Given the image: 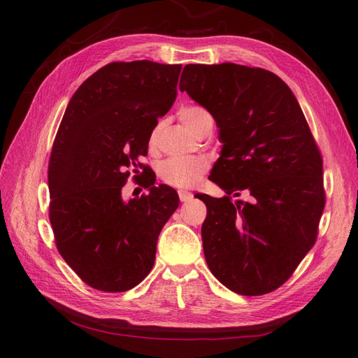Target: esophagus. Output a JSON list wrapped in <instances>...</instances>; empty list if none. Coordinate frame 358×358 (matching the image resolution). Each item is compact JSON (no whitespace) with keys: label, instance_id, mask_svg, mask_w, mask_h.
Segmentation results:
<instances>
[{"label":"esophagus","instance_id":"esophagus-1","mask_svg":"<svg viewBox=\"0 0 358 358\" xmlns=\"http://www.w3.org/2000/svg\"><path fill=\"white\" fill-rule=\"evenodd\" d=\"M178 196H180V201H183V203L192 200V194L191 192H186V191H180Z\"/></svg>","mask_w":358,"mask_h":358}]
</instances>
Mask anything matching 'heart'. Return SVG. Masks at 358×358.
I'll return each mask as SVG.
<instances>
[{"instance_id":"obj_1","label":"heart","mask_w":358,"mask_h":358,"mask_svg":"<svg viewBox=\"0 0 358 358\" xmlns=\"http://www.w3.org/2000/svg\"><path fill=\"white\" fill-rule=\"evenodd\" d=\"M180 120L192 134L204 136L210 134L214 129V118L204 108L200 106H186L178 112ZM158 127L152 131L149 136V148L155 149L158 144ZM209 163L206 158L194 157V158H169L159 164L158 175L166 185L178 189L194 187L208 172Z\"/></svg>"}]
</instances>
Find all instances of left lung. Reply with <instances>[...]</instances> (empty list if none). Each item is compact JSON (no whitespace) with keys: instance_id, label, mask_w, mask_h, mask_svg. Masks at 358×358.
Wrapping results in <instances>:
<instances>
[{"instance_id":"1","label":"left lung","mask_w":358,"mask_h":358,"mask_svg":"<svg viewBox=\"0 0 358 358\" xmlns=\"http://www.w3.org/2000/svg\"><path fill=\"white\" fill-rule=\"evenodd\" d=\"M180 90L208 109L222 155L209 180L223 199L196 194L208 215L204 258L241 295L275 291L315 245L324 209L323 159L286 83L260 67L187 64ZM246 194L248 201L232 202Z\"/></svg>"}]
</instances>
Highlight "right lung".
<instances>
[{"mask_svg":"<svg viewBox=\"0 0 358 358\" xmlns=\"http://www.w3.org/2000/svg\"><path fill=\"white\" fill-rule=\"evenodd\" d=\"M180 72L181 64L148 59L106 64L77 89L58 127L49 220L58 252L98 291L124 292L146 278L158 235L180 204L177 191L155 186V173L140 163L177 98ZM132 171L150 194L123 202Z\"/></svg>","mask_w":358,"mask_h":358,"instance_id":"obj_1","label":"right lung"}]
</instances>
